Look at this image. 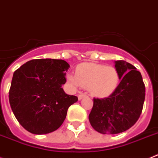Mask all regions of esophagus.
Instances as JSON below:
<instances>
[{"label": "esophagus", "instance_id": "1", "mask_svg": "<svg viewBox=\"0 0 158 158\" xmlns=\"http://www.w3.org/2000/svg\"><path fill=\"white\" fill-rule=\"evenodd\" d=\"M87 95H86L85 94H83V93H81V94H79V95H78V98H79V100H81L82 98H85V97H87Z\"/></svg>", "mask_w": 158, "mask_h": 158}]
</instances>
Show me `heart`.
<instances>
[{
	"instance_id": "b5f03b06",
	"label": "heart",
	"mask_w": 158,
	"mask_h": 158,
	"mask_svg": "<svg viewBox=\"0 0 158 158\" xmlns=\"http://www.w3.org/2000/svg\"><path fill=\"white\" fill-rule=\"evenodd\" d=\"M68 82L75 87L88 88L91 95L104 98L117 88L119 77L117 70L111 66L84 63L78 66L76 75L68 74Z\"/></svg>"
}]
</instances>
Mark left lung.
<instances>
[{"instance_id": "left-lung-1", "label": "left lung", "mask_w": 158, "mask_h": 158, "mask_svg": "<svg viewBox=\"0 0 158 158\" xmlns=\"http://www.w3.org/2000/svg\"><path fill=\"white\" fill-rule=\"evenodd\" d=\"M114 67L120 83L108 98H94L89 114L91 127L100 134H120L132 127L145 101V84L136 68L124 60L114 61Z\"/></svg>"}]
</instances>
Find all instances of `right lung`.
Segmentation results:
<instances>
[{"label":"right lung","mask_w":158,"mask_h":158,"mask_svg":"<svg viewBox=\"0 0 158 158\" xmlns=\"http://www.w3.org/2000/svg\"><path fill=\"white\" fill-rule=\"evenodd\" d=\"M70 65L63 60L38 59L13 73L9 103L15 117L28 132L46 134L63 124L68 107L78 101L62 86Z\"/></svg>","instance_id":"1"}]
</instances>
